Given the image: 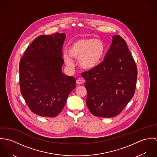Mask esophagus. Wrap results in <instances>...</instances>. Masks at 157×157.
Instances as JSON below:
<instances>
[{"label": "esophagus", "instance_id": "34e87169", "mask_svg": "<svg viewBox=\"0 0 157 157\" xmlns=\"http://www.w3.org/2000/svg\"><path fill=\"white\" fill-rule=\"evenodd\" d=\"M85 82V81L83 80H82V79H78V80H77V81H76V83H77V84H78V85H82V84H83V83Z\"/></svg>", "mask_w": 157, "mask_h": 157}]
</instances>
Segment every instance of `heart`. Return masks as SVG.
I'll return each mask as SVG.
<instances>
[{"label": "heart", "instance_id": "b5f03b06", "mask_svg": "<svg viewBox=\"0 0 157 157\" xmlns=\"http://www.w3.org/2000/svg\"><path fill=\"white\" fill-rule=\"evenodd\" d=\"M105 51L104 43L94 38H81L74 40L69 47V52L63 54L65 63L69 66L73 64V58L78 59L80 67L90 70L101 62Z\"/></svg>", "mask_w": 157, "mask_h": 157}]
</instances>
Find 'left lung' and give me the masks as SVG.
Segmentation results:
<instances>
[{
    "instance_id": "1",
    "label": "left lung",
    "mask_w": 157,
    "mask_h": 157,
    "mask_svg": "<svg viewBox=\"0 0 157 157\" xmlns=\"http://www.w3.org/2000/svg\"><path fill=\"white\" fill-rule=\"evenodd\" d=\"M82 76L91 113L105 118L118 115L133 97L137 79L136 66L125 40L113 36L103 62Z\"/></svg>"
}]
</instances>
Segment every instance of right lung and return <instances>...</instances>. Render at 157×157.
Instances as JSON below:
<instances>
[{
	"label": "right lung",
	"mask_w": 157,
	"mask_h": 157,
	"mask_svg": "<svg viewBox=\"0 0 157 157\" xmlns=\"http://www.w3.org/2000/svg\"><path fill=\"white\" fill-rule=\"evenodd\" d=\"M66 36L55 33L37 37L28 47L19 64L21 92L30 110L54 117L65 106L76 78L62 71V47Z\"/></svg>",
	"instance_id": "obj_1"
}]
</instances>
